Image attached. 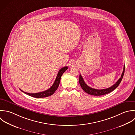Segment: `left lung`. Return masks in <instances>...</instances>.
<instances>
[{"mask_svg":"<svg viewBox=\"0 0 135 135\" xmlns=\"http://www.w3.org/2000/svg\"><path fill=\"white\" fill-rule=\"evenodd\" d=\"M125 66L124 65V70H123V73L121 75V77L118 79V80L114 85H113L112 87H110L108 88L104 89H94V88L89 87L85 83V81L84 80V79L80 74L79 75V84H80L82 89H83V90L89 95H91L93 96H102V95H106V94H109L110 92L113 91L119 86V85L120 84V83L123 78V76L124 75V72H125Z\"/></svg>","mask_w":135,"mask_h":135,"instance_id":"obj_1","label":"left lung"}]
</instances>
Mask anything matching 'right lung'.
Segmentation results:
<instances>
[{"instance_id": "add662e5", "label": "right lung", "mask_w": 135, "mask_h": 135, "mask_svg": "<svg viewBox=\"0 0 135 135\" xmlns=\"http://www.w3.org/2000/svg\"><path fill=\"white\" fill-rule=\"evenodd\" d=\"M68 68V67H64L62 68H61L60 69V70L59 71L57 76L56 78V79L55 80V82L54 83L53 85L51 86V87L50 88H49L48 89L42 91V92H40V93H34V94H30V93H28L25 91H22V92H23L25 94L30 96L31 97H35V98H44V97H47L48 96H50L51 95H52L55 92V91L57 89L59 85L60 84V79H61V77L62 76V75L65 73V71Z\"/></svg>"}]
</instances>
